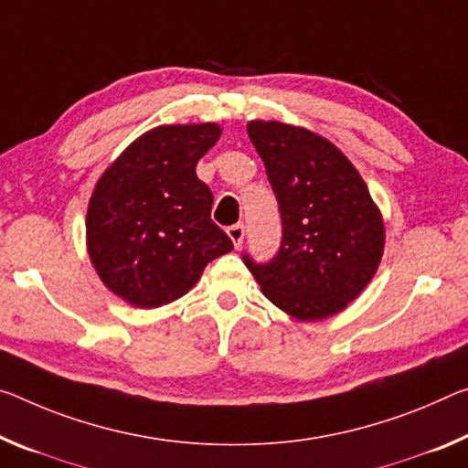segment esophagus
Segmentation results:
<instances>
[{"instance_id":"esophagus-1","label":"esophagus","mask_w":468,"mask_h":468,"mask_svg":"<svg viewBox=\"0 0 468 468\" xmlns=\"http://www.w3.org/2000/svg\"><path fill=\"white\" fill-rule=\"evenodd\" d=\"M227 235H229V239L233 241V246L239 248L243 243V237H246V227H243L241 222H237V225H231L227 229Z\"/></svg>"}]
</instances>
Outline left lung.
<instances>
[{
  "instance_id": "obj_1",
  "label": "left lung",
  "mask_w": 468,
  "mask_h": 468,
  "mask_svg": "<svg viewBox=\"0 0 468 468\" xmlns=\"http://www.w3.org/2000/svg\"><path fill=\"white\" fill-rule=\"evenodd\" d=\"M248 135L277 196L283 239L269 264L243 262L285 314L313 323L341 313L381 264L379 206L346 154L314 131L250 121Z\"/></svg>"
}]
</instances>
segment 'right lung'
Listing matches in <instances>:
<instances>
[{"instance_id":"obj_1","label":"right lung","mask_w":468,"mask_h":468,"mask_svg":"<svg viewBox=\"0 0 468 468\" xmlns=\"http://www.w3.org/2000/svg\"><path fill=\"white\" fill-rule=\"evenodd\" d=\"M220 124H160L110 165L87 206V254L110 292L135 308L183 298L207 262L233 250L210 218L212 191L197 160Z\"/></svg>"}]
</instances>
